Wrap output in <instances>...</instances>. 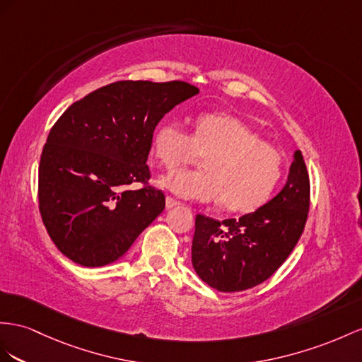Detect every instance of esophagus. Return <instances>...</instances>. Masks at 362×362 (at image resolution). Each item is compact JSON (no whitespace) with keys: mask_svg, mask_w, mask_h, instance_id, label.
I'll return each instance as SVG.
<instances>
[{"mask_svg":"<svg viewBox=\"0 0 362 362\" xmlns=\"http://www.w3.org/2000/svg\"><path fill=\"white\" fill-rule=\"evenodd\" d=\"M165 205H166V208H174V206L180 205V202H179V200H175V199H173L171 196H166V199H165Z\"/></svg>","mask_w":362,"mask_h":362,"instance_id":"34e87169","label":"esophagus"}]
</instances>
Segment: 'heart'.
<instances>
[{"label": "heart", "mask_w": 362, "mask_h": 362, "mask_svg": "<svg viewBox=\"0 0 362 362\" xmlns=\"http://www.w3.org/2000/svg\"><path fill=\"white\" fill-rule=\"evenodd\" d=\"M153 154L168 171L206 157V170L173 174L160 185L183 199L221 200L233 212L260 208L283 171L280 151L242 119L225 113L200 115L192 133L180 120H165L154 132Z\"/></svg>", "instance_id": "b5f03b06"}]
</instances>
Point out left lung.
<instances>
[{"instance_id": "left-lung-1", "label": "left lung", "mask_w": 362, "mask_h": 362, "mask_svg": "<svg viewBox=\"0 0 362 362\" xmlns=\"http://www.w3.org/2000/svg\"><path fill=\"white\" fill-rule=\"evenodd\" d=\"M310 206V182L301 151L276 196L251 214L218 221L197 214L192 266L220 292H240L266 281L291 255Z\"/></svg>"}]
</instances>
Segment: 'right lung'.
<instances>
[{"label":"right lung","instance_id":"add662e5","mask_svg":"<svg viewBox=\"0 0 362 362\" xmlns=\"http://www.w3.org/2000/svg\"><path fill=\"white\" fill-rule=\"evenodd\" d=\"M197 93L185 81H117L76 100L52 127L38 171L40 212L71 262H116L163 211V192L148 183L154 128ZM133 182L143 187L128 190Z\"/></svg>","mask_w":362,"mask_h":362}]
</instances>
